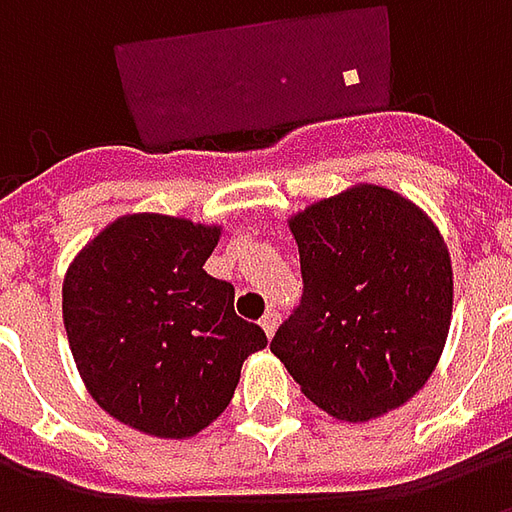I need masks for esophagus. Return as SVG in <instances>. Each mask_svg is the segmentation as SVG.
<instances>
[{"instance_id": "esophagus-1", "label": "esophagus", "mask_w": 512, "mask_h": 512, "mask_svg": "<svg viewBox=\"0 0 512 512\" xmlns=\"http://www.w3.org/2000/svg\"><path fill=\"white\" fill-rule=\"evenodd\" d=\"M260 326H263V332H266L268 337H271V334L277 332V326H279V312L268 310L266 315L260 318Z\"/></svg>"}]
</instances>
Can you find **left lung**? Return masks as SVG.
Instances as JSON below:
<instances>
[{
	"mask_svg": "<svg viewBox=\"0 0 512 512\" xmlns=\"http://www.w3.org/2000/svg\"><path fill=\"white\" fill-rule=\"evenodd\" d=\"M304 296L271 354L345 422L403 406L439 365L452 263L439 227L397 191L356 183L290 216Z\"/></svg>",
	"mask_w": 512,
	"mask_h": 512,
	"instance_id": "left-lung-1",
	"label": "left lung"
}]
</instances>
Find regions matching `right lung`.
I'll return each mask as SVG.
<instances>
[{
	"label": "right lung",
	"instance_id": "right-lung-1",
	"mask_svg": "<svg viewBox=\"0 0 512 512\" xmlns=\"http://www.w3.org/2000/svg\"><path fill=\"white\" fill-rule=\"evenodd\" d=\"M219 224L128 213L68 266L62 321L87 392L109 417L189 439L233 400L266 332L238 318L235 288L205 271Z\"/></svg>",
	"mask_w": 512,
	"mask_h": 512
}]
</instances>
